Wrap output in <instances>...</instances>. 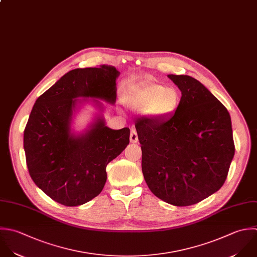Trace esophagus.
Returning a JSON list of instances; mask_svg holds the SVG:
<instances>
[{
  "mask_svg": "<svg viewBox=\"0 0 257 257\" xmlns=\"http://www.w3.org/2000/svg\"><path fill=\"white\" fill-rule=\"evenodd\" d=\"M130 142L131 143H137L138 142V135H137L136 130H134V129H132L131 133H130Z\"/></svg>",
  "mask_w": 257,
  "mask_h": 257,
  "instance_id": "obj_1",
  "label": "esophagus"
}]
</instances>
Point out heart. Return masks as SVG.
Masks as SVG:
<instances>
[{"label": "heart", "instance_id": "heart-1", "mask_svg": "<svg viewBox=\"0 0 257 257\" xmlns=\"http://www.w3.org/2000/svg\"><path fill=\"white\" fill-rule=\"evenodd\" d=\"M181 95L176 88H165L161 84L148 83L133 89L126 97L125 103L132 110L143 111L153 120H163L176 112Z\"/></svg>", "mask_w": 257, "mask_h": 257}]
</instances>
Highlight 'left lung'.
Wrapping results in <instances>:
<instances>
[{"label": "left lung", "mask_w": 257, "mask_h": 257, "mask_svg": "<svg viewBox=\"0 0 257 257\" xmlns=\"http://www.w3.org/2000/svg\"><path fill=\"white\" fill-rule=\"evenodd\" d=\"M181 91L178 109L163 120L135 123L142 172L151 192L174 206H189L218 191L234 156L231 118L199 81L168 75Z\"/></svg>", "instance_id": "8db88e82"}]
</instances>
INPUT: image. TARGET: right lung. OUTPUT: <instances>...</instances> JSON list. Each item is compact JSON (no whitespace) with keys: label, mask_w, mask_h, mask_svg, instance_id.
<instances>
[{"label":"right lung","mask_w":257,"mask_h":257,"mask_svg":"<svg viewBox=\"0 0 257 257\" xmlns=\"http://www.w3.org/2000/svg\"><path fill=\"white\" fill-rule=\"evenodd\" d=\"M113 66L74 69L43 93L33 106L24 131V150L31 178L50 198L78 206L100 194L106 166L129 144L130 129L106 126L102 102L115 104ZM98 109L82 133L71 129L75 113L85 103Z\"/></svg>","instance_id":"add662e5"}]
</instances>
